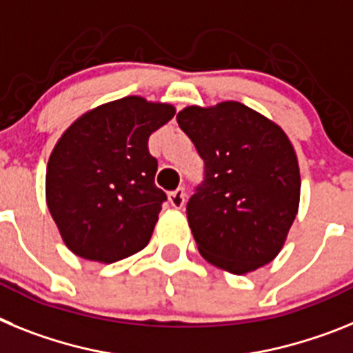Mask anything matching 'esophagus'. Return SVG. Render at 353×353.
Returning <instances> with one entry per match:
<instances>
[{
	"mask_svg": "<svg viewBox=\"0 0 353 353\" xmlns=\"http://www.w3.org/2000/svg\"><path fill=\"white\" fill-rule=\"evenodd\" d=\"M168 201L172 204L174 208H183L185 206V201H186V194H185V188H177L174 192L168 194Z\"/></svg>",
	"mask_w": 353,
	"mask_h": 353,
	"instance_id": "esophagus-1",
	"label": "esophagus"
}]
</instances>
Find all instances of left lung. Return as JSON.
<instances>
[{
    "label": "left lung",
    "mask_w": 353,
    "mask_h": 353,
    "mask_svg": "<svg viewBox=\"0 0 353 353\" xmlns=\"http://www.w3.org/2000/svg\"><path fill=\"white\" fill-rule=\"evenodd\" d=\"M177 124L204 161L186 202L199 252L241 275L268 265L296 216L300 172L284 131L245 104L190 106Z\"/></svg>",
    "instance_id": "left-lung-1"
}]
</instances>
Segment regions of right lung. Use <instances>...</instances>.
<instances>
[{"instance_id":"right-lung-1","label":"right lung","mask_w":353,"mask_h":353,"mask_svg":"<svg viewBox=\"0 0 353 353\" xmlns=\"http://www.w3.org/2000/svg\"><path fill=\"white\" fill-rule=\"evenodd\" d=\"M170 104L124 97L85 113L54 145L46 201L76 256L115 263L151 240L167 194L154 185L152 131L167 124Z\"/></svg>"}]
</instances>
